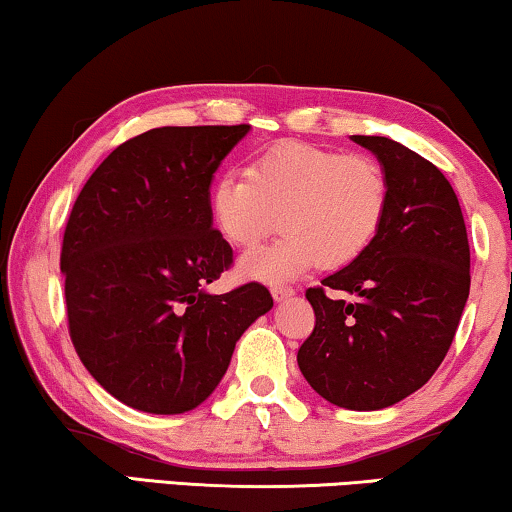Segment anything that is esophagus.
I'll return each mask as SVG.
<instances>
[{
	"label": "esophagus",
	"instance_id": "obj_1",
	"mask_svg": "<svg viewBox=\"0 0 512 512\" xmlns=\"http://www.w3.org/2000/svg\"><path fill=\"white\" fill-rule=\"evenodd\" d=\"M271 294H273V299H276V301H285V299L292 297L294 290H292V287H283V285H271Z\"/></svg>",
	"mask_w": 512,
	"mask_h": 512
}]
</instances>
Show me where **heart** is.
I'll list each match as a JSON object with an SVG mask.
<instances>
[{
    "label": "heart",
    "instance_id": "b5f03b06",
    "mask_svg": "<svg viewBox=\"0 0 512 512\" xmlns=\"http://www.w3.org/2000/svg\"><path fill=\"white\" fill-rule=\"evenodd\" d=\"M390 185L371 157L311 143H278L253 157L248 178L222 174L208 194L218 232L236 248H253L273 229L283 236L241 259L243 276L280 283L350 264L383 227Z\"/></svg>",
    "mask_w": 512,
    "mask_h": 512
}]
</instances>
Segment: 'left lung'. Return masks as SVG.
Segmentation results:
<instances>
[{"mask_svg":"<svg viewBox=\"0 0 512 512\" xmlns=\"http://www.w3.org/2000/svg\"><path fill=\"white\" fill-rule=\"evenodd\" d=\"M352 141L378 157L390 201L371 246L306 290L315 329L297 362L334 406L380 410L420 390L448 355L471 250L457 194L434 164L387 136Z\"/></svg>","mask_w":512,"mask_h":512,"instance_id":"obj_1","label":"left lung"}]
</instances>
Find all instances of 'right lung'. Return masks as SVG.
I'll use <instances>...</instances> for the list:
<instances>
[{
    "mask_svg": "<svg viewBox=\"0 0 512 512\" xmlns=\"http://www.w3.org/2000/svg\"><path fill=\"white\" fill-rule=\"evenodd\" d=\"M250 125L157 127L129 139L83 185L60 269L71 343L106 392L178 415L211 397L243 331L269 313L259 283L206 285L232 266L213 229V176Z\"/></svg>",
    "mask_w": 512,
    "mask_h": 512,
    "instance_id": "obj_1",
    "label": "right lung"
}]
</instances>
